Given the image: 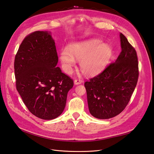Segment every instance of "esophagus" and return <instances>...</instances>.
Instances as JSON below:
<instances>
[{
    "label": "esophagus",
    "instance_id": "esophagus-1",
    "mask_svg": "<svg viewBox=\"0 0 154 154\" xmlns=\"http://www.w3.org/2000/svg\"><path fill=\"white\" fill-rule=\"evenodd\" d=\"M74 84H75L76 85H80V84H81V83H82V81L80 80H74Z\"/></svg>",
    "mask_w": 154,
    "mask_h": 154
}]
</instances>
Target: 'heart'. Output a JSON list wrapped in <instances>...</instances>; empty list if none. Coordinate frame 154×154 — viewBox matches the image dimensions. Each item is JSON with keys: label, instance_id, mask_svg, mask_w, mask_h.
<instances>
[{"label": "heart", "instance_id": "b5f03b06", "mask_svg": "<svg viewBox=\"0 0 154 154\" xmlns=\"http://www.w3.org/2000/svg\"><path fill=\"white\" fill-rule=\"evenodd\" d=\"M112 49L97 38H91L72 43L60 51L59 59L65 72L71 74L76 60L80 61L82 72L87 76L101 73L109 63Z\"/></svg>", "mask_w": 154, "mask_h": 154}]
</instances>
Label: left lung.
Masks as SVG:
<instances>
[{
	"label": "left lung",
	"instance_id": "1",
	"mask_svg": "<svg viewBox=\"0 0 154 154\" xmlns=\"http://www.w3.org/2000/svg\"><path fill=\"white\" fill-rule=\"evenodd\" d=\"M120 39L122 52L115 62L85 83L88 110L97 119H110L122 112L137 85L136 51L122 33Z\"/></svg>",
	"mask_w": 154,
	"mask_h": 154
}]
</instances>
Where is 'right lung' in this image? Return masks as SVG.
<instances>
[{
	"instance_id": "add662e5",
	"label": "right lung",
	"mask_w": 154,
	"mask_h": 154,
	"mask_svg": "<svg viewBox=\"0 0 154 154\" xmlns=\"http://www.w3.org/2000/svg\"><path fill=\"white\" fill-rule=\"evenodd\" d=\"M58 62L54 40L49 31H35L26 36L15 57L17 91L31 112L42 119L61 115L74 85L57 66Z\"/></svg>"
}]
</instances>
